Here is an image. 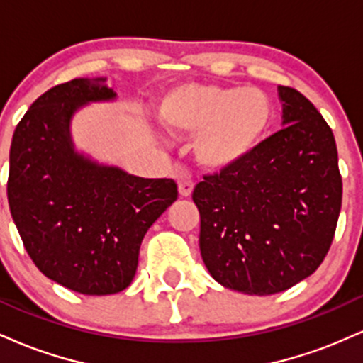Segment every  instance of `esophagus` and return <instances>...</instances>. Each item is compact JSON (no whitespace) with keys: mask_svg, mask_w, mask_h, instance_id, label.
<instances>
[{"mask_svg":"<svg viewBox=\"0 0 363 363\" xmlns=\"http://www.w3.org/2000/svg\"><path fill=\"white\" fill-rule=\"evenodd\" d=\"M194 189V182L191 181V176L187 172H181V176H179V194L182 196V198H187V196H191Z\"/></svg>","mask_w":363,"mask_h":363,"instance_id":"obj_1","label":"esophagus"}]
</instances>
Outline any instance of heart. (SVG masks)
I'll return each instance as SVG.
<instances>
[{"instance_id": "obj_1", "label": "heart", "mask_w": 363, "mask_h": 363, "mask_svg": "<svg viewBox=\"0 0 363 363\" xmlns=\"http://www.w3.org/2000/svg\"><path fill=\"white\" fill-rule=\"evenodd\" d=\"M268 94L237 85H182L160 104V123L174 136H196L194 155L208 169L242 162L272 126Z\"/></svg>"}]
</instances>
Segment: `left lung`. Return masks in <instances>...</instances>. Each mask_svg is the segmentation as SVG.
I'll return each instance as SVG.
<instances>
[{
	"instance_id": "1",
	"label": "left lung",
	"mask_w": 363,
	"mask_h": 363,
	"mask_svg": "<svg viewBox=\"0 0 363 363\" xmlns=\"http://www.w3.org/2000/svg\"><path fill=\"white\" fill-rule=\"evenodd\" d=\"M278 95L285 128L193 191L208 272L249 295L278 294L311 277L331 247L341 210L331 128L301 91L278 86Z\"/></svg>"
}]
</instances>
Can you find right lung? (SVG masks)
Instances as JSON below:
<instances>
[{
  "label": "right lung",
  "instance_id": "1",
  "mask_svg": "<svg viewBox=\"0 0 363 363\" xmlns=\"http://www.w3.org/2000/svg\"><path fill=\"white\" fill-rule=\"evenodd\" d=\"M116 99L106 78L52 86L25 112L10 148L8 203L34 264L66 289H128L140 245L177 199L172 179H143L74 152L69 123L89 102Z\"/></svg>",
  "mask_w": 363,
  "mask_h": 363
}]
</instances>
